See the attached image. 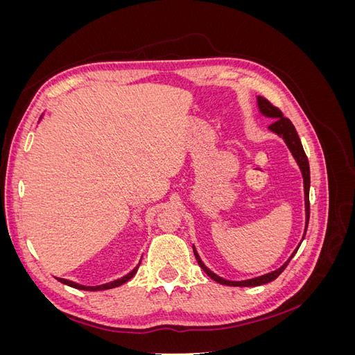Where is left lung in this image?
Instances as JSON below:
<instances>
[{
	"label": "left lung",
	"instance_id": "8db88e82",
	"mask_svg": "<svg viewBox=\"0 0 355 355\" xmlns=\"http://www.w3.org/2000/svg\"><path fill=\"white\" fill-rule=\"evenodd\" d=\"M257 108H259V112L268 118H274V123L268 127L270 128L271 132H274L275 135H278L280 137L284 139V142L287 145V148L290 149V153H292L293 158L296 159V163L300 168V171H302V178H304V192H305V231H304V237L302 240L305 239L306 235V228H308V222H309V184H311V179H309V163H308V158L305 155V151H304V146L302 144H300V139L297 136V132L295 125L292 124V121L288 120V118L283 116V112L277 108V106H274L270 101H266L265 98H262V96H257ZM302 243V241H300ZM300 245V244H299ZM299 245L296 247V250L290 254V257L287 259V262L278 268V270L272 271V272H268L265 275H261V277H256V278H250V280H243V282H230V280H225V278L219 277L214 274L213 271H210L209 268L202 263L200 254L197 253L196 247L192 245V249H194V254H196V259L198 262V265L202 268V271L206 272L211 280H214L219 284H223V286H239V287H254V286H262V284H266L270 282H274L275 278L280 275L284 270L286 266L288 265V262L292 261V257L296 254Z\"/></svg>",
	"mask_w": 355,
	"mask_h": 355
}]
</instances>
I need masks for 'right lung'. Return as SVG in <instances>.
<instances>
[{
    "label": "right lung",
    "mask_w": 355,
    "mask_h": 355,
    "mask_svg": "<svg viewBox=\"0 0 355 355\" xmlns=\"http://www.w3.org/2000/svg\"><path fill=\"white\" fill-rule=\"evenodd\" d=\"M139 265H141V262H139ZM139 265H137L136 268H133V270H132L130 272H128L127 275H124V277H121V278H118V280H114V282H111V283L101 284V286H83V284H78V283H73V282L65 280V278H58V280H59L60 283H63V284L69 286V287H73V288L89 290V292H98V290H108V288H114V287H118V286H121V284L127 283V282L130 280V278L137 272V268H139Z\"/></svg>",
    "instance_id": "right-lung-1"
}]
</instances>
